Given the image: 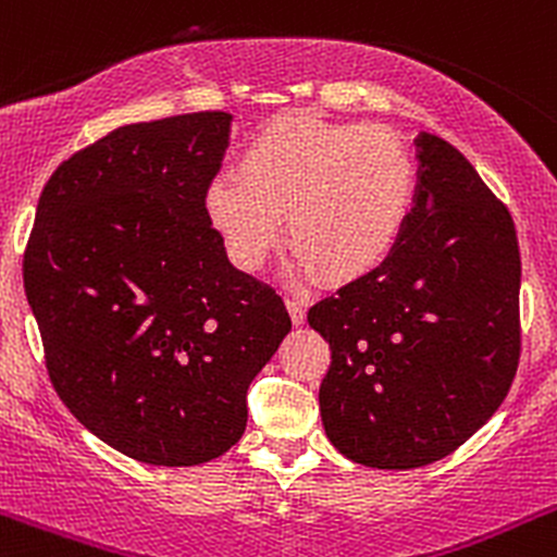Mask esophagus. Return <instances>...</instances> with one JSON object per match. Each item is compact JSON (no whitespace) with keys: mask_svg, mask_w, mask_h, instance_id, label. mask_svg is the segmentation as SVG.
I'll return each mask as SVG.
<instances>
[{"mask_svg":"<svg viewBox=\"0 0 557 557\" xmlns=\"http://www.w3.org/2000/svg\"><path fill=\"white\" fill-rule=\"evenodd\" d=\"M285 307H288V311H290L293 325H304V322H307V307H304L301 298H288V301H285Z\"/></svg>","mask_w":557,"mask_h":557,"instance_id":"esophagus-1","label":"esophagus"}]
</instances>
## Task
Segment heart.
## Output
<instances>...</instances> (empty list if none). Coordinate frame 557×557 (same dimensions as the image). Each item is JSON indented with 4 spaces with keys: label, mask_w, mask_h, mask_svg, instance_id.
I'll list each match as a JSON object with an SVG mask.
<instances>
[{
    "label": "heart",
    "mask_w": 557,
    "mask_h": 557,
    "mask_svg": "<svg viewBox=\"0 0 557 557\" xmlns=\"http://www.w3.org/2000/svg\"><path fill=\"white\" fill-rule=\"evenodd\" d=\"M240 176L216 174L203 211L243 272H259L283 237L298 274L330 283L368 277L394 253L414 203V161L386 126L283 113L267 121L237 161Z\"/></svg>",
    "instance_id": "b5f03b06"
}]
</instances>
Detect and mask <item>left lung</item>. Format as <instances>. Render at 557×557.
I'll return each mask as SVG.
<instances>
[{
    "mask_svg": "<svg viewBox=\"0 0 557 557\" xmlns=\"http://www.w3.org/2000/svg\"><path fill=\"white\" fill-rule=\"evenodd\" d=\"M405 235L368 277L309 309L330 344L320 412L359 466L442 460L497 412L521 359L516 224L460 150L418 139Z\"/></svg>",
    "mask_w": 557,
    "mask_h": 557,
    "instance_id": "obj_1",
    "label": "left lung"
}]
</instances>
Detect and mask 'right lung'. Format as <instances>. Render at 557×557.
<instances>
[{
  "mask_svg": "<svg viewBox=\"0 0 557 557\" xmlns=\"http://www.w3.org/2000/svg\"><path fill=\"white\" fill-rule=\"evenodd\" d=\"M230 113L129 124L54 169L23 283L63 405L150 466H200L248 423L250 381L290 333L283 298L230 264L203 211Z\"/></svg>",
  "mask_w": 557,
  "mask_h": 557,
  "instance_id": "right-lung-1",
  "label": "right lung"
}]
</instances>
